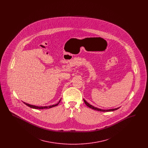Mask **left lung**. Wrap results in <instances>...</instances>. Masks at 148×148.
Segmentation results:
<instances>
[{
	"instance_id": "obj_1",
	"label": "left lung",
	"mask_w": 148,
	"mask_h": 148,
	"mask_svg": "<svg viewBox=\"0 0 148 148\" xmlns=\"http://www.w3.org/2000/svg\"><path fill=\"white\" fill-rule=\"evenodd\" d=\"M83 100H84V101L85 104L87 106H88V107L90 108H92V109L95 110L100 111V112H113V111H114V110H116L118 109L119 108H120V107H118V108H116L110 109H99V108H97V107H95V106H94L90 105L89 103H88L84 99H83Z\"/></svg>"
}]
</instances>
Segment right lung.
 <instances>
[{
    "instance_id": "add662e5",
    "label": "right lung",
    "mask_w": 148,
    "mask_h": 148,
    "mask_svg": "<svg viewBox=\"0 0 148 148\" xmlns=\"http://www.w3.org/2000/svg\"><path fill=\"white\" fill-rule=\"evenodd\" d=\"M61 101V99L59 100V102L55 104V105H53V106H33V105H30V104H29L28 103H26L25 102H23L25 105H27V106H29L30 108H32L33 109H49L51 108H53V107H54V106H56L59 104V103Z\"/></svg>"
}]
</instances>
